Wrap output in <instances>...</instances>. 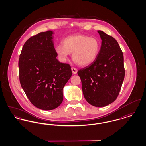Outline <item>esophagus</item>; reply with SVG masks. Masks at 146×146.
<instances>
[{"instance_id":"1","label":"esophagus","mask_w":146,"mask_h":146,"mask_svg":"<svg viewBox=\"0 0 146 146\" xmlns=\"http://www.w3.org/2000/svg\"><path fill=\"white\" fill-rule=\"evenodd\" d=\"M71 70H72V73H73V74H76L77 73V72H78V70L76 68H74V67H72V68H71Z\"/></svg>"}]
</instances>
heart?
Segmentation results:
<instances>
[{
	"label": "heart",
	"instance_id": "b5f03b06",
	"mask_svg": "<svg viewBox=\"0 0 146 146\" xmlns=\"http://www.w3.org/2000/svg\"><path fill=\"white\" fill-rule=\"evenodd\" d=\"M100 49V42L96 38L83 35L68 36L63 40L62 45L55 46L56 52L61 61H66L72 52L73 60L81 66H86L94 62Z\"/></svg>",
	"mask_w": 146,
	"mask_h": 146
}]
</instances>
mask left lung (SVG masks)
Masks as SVG:
<instances>
[{
	"instance_id": "obj_1",
	"label": "left lung",
	"mask_w": 146,
	"mask_h": 146,
	"mask_svg": "<svg viewBox=\"0 0 146 146\" xmlns=\"http://www.w3.org/2000/svg\"><path fill=\"white\" fill-rule=\"evenodd\" d=\"M101 47L94 62L78 71L84 96L95 107H104L118 97L125 76L124 56L117 41L102 31H97Z\"/></svg>"
}]
</instances>
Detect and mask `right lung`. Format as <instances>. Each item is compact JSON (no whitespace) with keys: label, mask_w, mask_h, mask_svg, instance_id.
Returning a JSON list of instances; mask_svg holds the SVG:
<instances>
[{"label":"right lung","mask_w":146,"mask_h":146,"mask_svg":"<svg viewBox=\"0 0 146 146\" xmlns=\"http://www.w3.org/2000/svg\"><path fill=\"white\" fill-rule=\"evenodd\" d=\"M52 35V31H48L28 39L19 60L23 90L32 104L45 111L61 104L63 87L72 74L70 64L56 58Z\"/></svg>","instance_id":"1"}]
</instances>
